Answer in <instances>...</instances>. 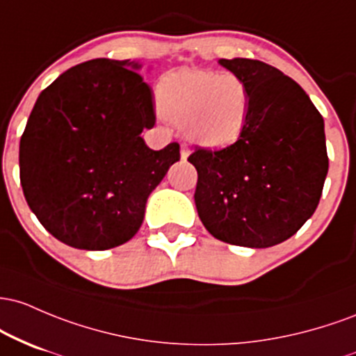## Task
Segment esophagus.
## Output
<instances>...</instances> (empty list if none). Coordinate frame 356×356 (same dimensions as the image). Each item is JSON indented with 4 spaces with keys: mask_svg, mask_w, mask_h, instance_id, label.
<instances>
[{
    "mask_svg": "<svg viewBox=\"0 0 356 356\" xmlns=\"http://www.w3.org/2000/svg\"><path fill=\"white\" fill-rule=\"evenodd\" d=\"M190 156V149H188V146L186 145H181V159L183 161H186V158Z\"/></svg>",
    "mask_w": 356,
    "mask_h": 356,
    "instance_id": "34e87169",
    "label": "esophagus"
}]
</instances>
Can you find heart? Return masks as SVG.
Segmentation results:
<instances>
[{
  "label": "heart",
  "mask_w": 356,
  "mask_h": 356,
  "mask_svg": "<svg viewBox=\"0 0 356 356\" xmlns=\"http://www.w3.org/2000/svg\"><path fill=\"white\" fill-rule=\"evenodd\" d=\"M252 106L249 83L234 72L183 69L158 83V107L193 143L223 147L245 129Z\"/></svg>",
  "instance_id": "1"
}]
</instances>
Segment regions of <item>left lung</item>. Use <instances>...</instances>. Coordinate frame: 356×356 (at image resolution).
I'll list each match as a JSON object with an SVG mask.
<instances>
[{"mask_svg": "<svg viewBox=\"0 0 356 356\" xmlns=\"http://www.w3.org/2000/svg\"><path fill=\"white\" fill-rule=\"evenodd\" d=\"M252 94L245 129L222 149L197 147L195 205L232 245L266 249L293 237L316 210L328 175L325 121L301 86L252 58H220Z\"/></svg>", "mask_w": 356, "mask_h": 356, "instance_id": "1", "label": "left lung"}]
</instances>
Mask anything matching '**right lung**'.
Wrapping results in <instances>:
<instances>
[{"instance_id":"right-lung-1","label":"right lung","mask_w":356,"mask_h":356,"mask_svg":"<svg viewBox=\"0 0 356 356\" xmlns=\"http://www.w3.org/2000/svg\"><path fill=\"white\" fill-rule=\"evenodd\" d=\"M139 67L95 58L63 72L38 95L19 139L28 207L75 249L106 250L133 238L147 197L179 159L178 143L153 151L141 138L156 115Z\"/></svg>"}]
</instances>
